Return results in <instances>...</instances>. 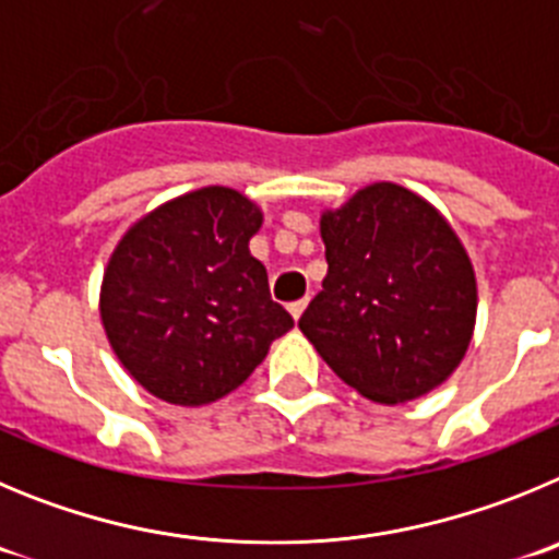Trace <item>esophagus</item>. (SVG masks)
Returning a JSON list of instances; mask_svg holds the SVG:
<instances>
[{
	"label": "esophagus",
	"mask_w": 559,
	"mask_h": 559,
	"mask_svg": "<svg viewBox=\"0 0 559 559\" xmlns=\"http://www.w3.org/2000/svg\"><path fill=\"white\" fill-rule=\"evenodd\" d=\"M306 306H309V300L306 298H300V300H295V304H289L286 306V309H289V314L295 317V320H300V314H304V309Z\"/></svg>",
	"instance_id": "obj_1"
}]
</instances>
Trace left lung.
I'll use <instances>...</instances> for the list:
<instances>
[{
  "instance_id": "8db88e82",
  "label": "left lung",
  "mask_w": 559,
  "mask_h": 559,
  "mask_svg": "<svg viewBox=\"0 0 559 559\" xmlns=\"http://www.w3.org/2000/svg\"><path fill=\"white\" fill-rule=\"evenodd\" d=\"M329 275L300 331L348 386L379 404L454 373L476 323V278L435 205L373 183L320 219Z\"/></svg>"
}]
</instances>
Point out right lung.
Masks as SVG:
<instances>
[{"label": "right lung", "instance_id": "add662e5", "mask_svg": "<svg viewBox=\"0 0 559 559\" xmlns=\"http://www.w3.org/2000/svg\"><path fill=\"white\" fill-rule=\"evenodd\" d=\"M261 211L205 186L139 219L108 261L99 295L110 348L155 399L203 406L242 384L292 329L250 255Z\"/></svg>", "mask_w": 559, "mask_h": 559}]
</instances>
